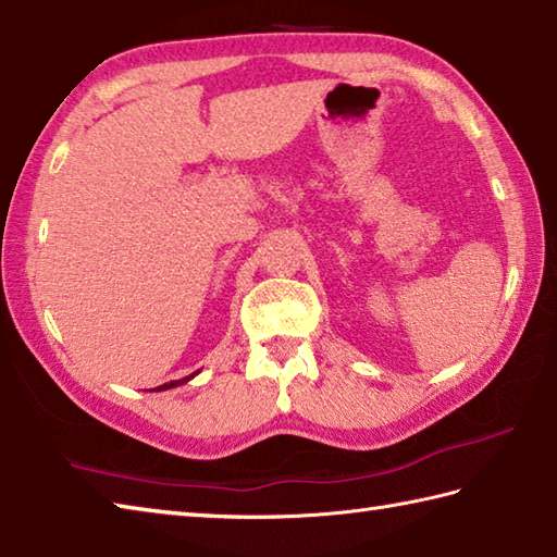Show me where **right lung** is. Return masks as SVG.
<instances>
[{
    "mask_svg": "<svg viewBox=\"0 0 557 557\" xmlns=\"http://www.w3.org/2000/svg\"><path fill=\"white\" fill-rule=\"evenodd\" d=\"M197 372H199V370H197ZM197 372L187 374V377H183V380H173V382H168V384H161V387H156V389H151V392H163V389H173V387H180V384H187L191 377H195Z\"/></svg>",
    "mask_w": 557,
    "mask_h": 557,
    "instance_id": "add662e5",
    "label": "right lung"
}]
</instances>
